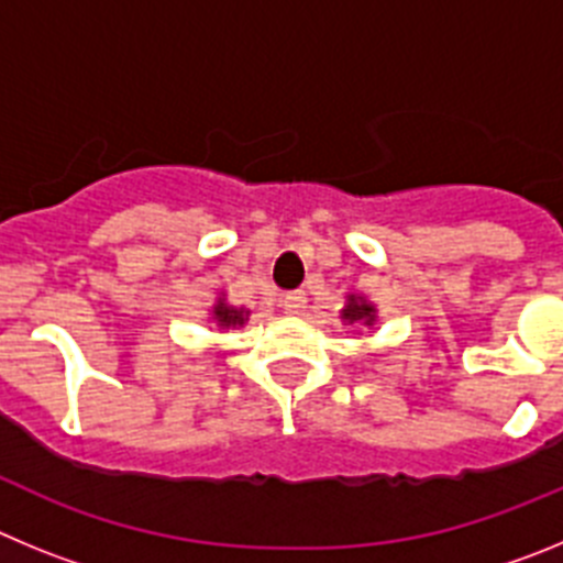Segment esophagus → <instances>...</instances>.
I'll return each mask as SVG.
<instances>
[{
  "label": "esophagus",
  "mask_w": 563,
  "mask_h": 563,
  "mask_svg": "<svg viewBox=\"0 0 563 563\" xmlns=\"http://www.w3.org/2000/svg\"><path fill=\"white\" fill-rule=\"evenodd\" d=\"M282 305H285L287 316H301V312H305V307H307V296L301 290L287 292V296L282 298Z\"/></svg>",
  "instance_id": "34e87169"
}]
</instances>
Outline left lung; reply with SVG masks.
<instances>
[{
    "mask_svg": "<svg viewBox=\"0 0 563 563\" xmlns=\"http://www.w3.org/2000/svg\"><path fill=\"white\" fill-rule=\"evenodd\" d=\"M341 318L346 324H363V327H372L375 324V305H369L363 296H350L346 298V307L341 310Z\"/></svg>",
    "mask_w": 563,
    "mask_h": 563,
    "instance_id": "1",
    "label": "left lung"
}]
</instances>
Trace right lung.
<instances>
[{
    "instance_id": "add662e5",
    "label": "right lung",
    "mask_w": 563,
    "mask_h": 563,
    "mask_svg": "<svg viewBox=\"0 0 563 563\" xmlns=\"http://www.w3.org/2000/svg\"><path fill=\"white\" fill-rule=\"evenodd\" d=\"M211 321L220 330H233V327H242L247 321L245 307H231L225 298H217V305L211 307Z\"/></svg>"
}]
</instances>
